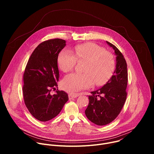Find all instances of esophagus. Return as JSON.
Here are the masks:
<instances>
[{
  "mask_svg": "<svg viewBox=\"0 0 154 154\" xmlns=\"http://www.w3.org/2000/svg\"><path fill=\"white\" fill-rule=\"evenodd\" d=\"M79 95H80V94H79V93H70V94H69V98L70 99H74V98H76L77 97H78Z\"/></svg>",
  "mask_w": 154,
  "mask_h": 154,
  "instance_id": "34e87169",
  "label": "esophagus"
}]
</instances>
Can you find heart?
I'll use <instances>...</instances> for the list:
<instances>
[{
  "instance_id": "heart-1",
  "label": "heart",
  "mask_w": 154,
  "mask_h": 154,
  "mask_svg": "<svg viewBox=\"0 0 154 154\" xmlns=\"http://www.w3.org/2000/svg\"><path fill=\"white\" fill-rule=\"evenodd\" d=\"M77 59L85 60L83 73L72 72L66 75L62 82L63 88L68 91H78L88 88L94 84L105 83L113 73L115 61L113 55L95 43L88 42L75 46L72 52L68 49L58 54L57 62L60 69L68 72L75 66Z\"/></svg>"
}]
</instances>
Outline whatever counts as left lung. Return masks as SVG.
Instances as JSON below:
<instances>
[{
  "instance_id": "obj_1",
  "label": "left lung",
  "mask_w": 154,
  "mask_h": 154,
  "mask_svg": "<svg viewBox=\"0 0 154 154\" xmlns=\"http://www.w3.org/2000/svg\"><path fill=\"white\" fill-rule=\"evenodd\" d=\"M106 42L114 49L116 56L114 74L102 88L91 92L92 95L88 97L89 103L85 111L88 119L98 125L108 124L115 119L127 97L128 74L125 60L115 46Z\"/></svg>"
}]
</instances>
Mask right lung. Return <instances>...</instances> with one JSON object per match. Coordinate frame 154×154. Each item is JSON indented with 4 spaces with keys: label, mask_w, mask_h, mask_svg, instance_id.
<instances>
[{
    "label": "right lung",
    "mask_w": 154,
    "mask_h": 154,
    "mask_svg": "<svg viewBox=\"0 0 154 154\" xmlns=\"http://www.w3.org/2000/svg\"><path fill=\"white\" fill-rule=\"evenodd\" d=\"M66 42L58 38L41 42L32 54L25 69L24 102L31 115L42 122L57 116L69 99L64 91L57 90L55 94L51 93L58 86L57 58Z\"/></svg>",
    "instance_id": "add662e5"
}]
</instances>
